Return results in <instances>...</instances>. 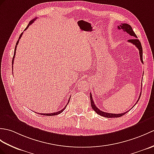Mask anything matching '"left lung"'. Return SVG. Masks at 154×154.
Instances as JSON below:
<instances>
[{"label":"left lung","mask_w":154,"mask_h":154,"mask_svg":"<svg viewBox=\"0 0 154 154\" xmlns=\"http://www.w3.org/2000/svg\"><path fill=\"white\" fill-rule=\"evenodd\" d=\"M117 27H118V29H122V30H123V31H125V32H127L128 34H129L131 36H133V37H134L133 39H129V40H128V42H131V43L133 44L134 45H135L136 46H137V48L138 49V51H139V54H140V58L141 62H142V63H143V60H142V47L141 43H140V41H139L138 38H137V36L134 33V32L133 31V29H132L131 26H130V25H128L127 23H121L120 26H119ZM140 95H141V93L140 94V96H139L138 100L137 101V102H136V103H137L138 102L139 99H140ZM90 98H91V103L92 108L93 109V110L95 111V112H96V113L98 114V115H100V116H101L105 117H108V118L119 117L125 115V114L127 113V112H126L123 113L116 114V113H109L103 112H102V111H101L100 109H98L97 107L95 106L93 100H92V96L91 93L90 94ZM136 103H135V104H136Z\"/></svg>","instance_id":"8db88e82"}]
</instances>
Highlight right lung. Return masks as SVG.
Here are the masks:
<instances>
[{
  "instance_id": "obj_1",
  "label": "right lung",
  "mask_w": 154,
  "mask_h": 154,
  "mask_svg": "<svg viewBox=\"0 0 154 154\" xmlns=\"http://www.w3.org/2000/svg\"><path fill=\"white\" fill-rule=\"evenodd\" d=\"M35 20V19H33V20H31L30 22H29V23L28 24V26H27V27L25 29V30H26L28 28V27L30 26L31 24H32L33 23V21ZM22 34H23V33H21V35H20V37H19V39L18 40H17V42H16V47H15V50H14V57H13V59H12V65H13V63H14V58H15V55H16V48H17V45H18V43H19V40L21 38V35H22ZM12 67H13V66H12ZM69 100H70V98H69V100H68V102H67V103H69ZM67 105L64 107V108L62 109H61L60 111H59V112H54V113H40V114H41V115H43V116H56V115H58V114H60V113H62L63 111L66 109V106H67Z\"/></svg>"
}]
</instances>
